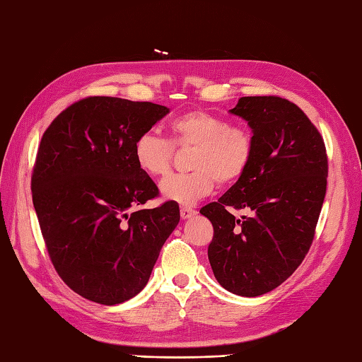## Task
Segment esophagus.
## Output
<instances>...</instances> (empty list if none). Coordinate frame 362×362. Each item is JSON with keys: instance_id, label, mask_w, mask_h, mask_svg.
Segmentation results:
<instances>
[{"instance_id": "34e87169", "label": "esophagus", "mask_w": 362, "mask_h": 362, "mask_svg": "<svg viewBox=\"0 0 362 362\" xmlns=\"http://www.w3.org/2000/svg\"><path fill=\"white\" fill-rule=\"evenodd\" d=\"M180 214H181V217L186 220V218H190L192 216H195L197 211L192 209V208H187V206H182V208L180 209Z\"/></svg>"}]
</instances>
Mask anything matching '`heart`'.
I'll use <instances>...</instances> for the list:
<instances>
[{"mask_svg":"<svg viewBox=\"0 0 362 362\" xmlns=\"http://www.w3.org/2000/svg\"><path fill=\"white\" fill-rule=\"evenodd\" d=\"M170 140L145 131L134 142L137 167L151 178L165 176L172 168L173 146L192 148V172L172 175L160 182V194L167 200L194 204L209 195L218 184L240 180L252 165L255 139L245 127L230 124L206 110H190L168 123Z\"/></svg>","mask_w":362,"mask_h":362,"instance_id":"1","label":"heart"}]
</instances>
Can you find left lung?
I'll use <instances>...</instances> for the list:
<instances>
[{
    "label": "left lung",
    "instance_id": "left-lung-1",
    "mask_svg": "<svg viewBox=\"0 0 362 362\" xmlns=\"http://www.w3.org/2000/svg\"><path fill=\"white\" fill-rule=\"evenodd\" d=\"M231 114L253 131L252 165L234 186L203 206L214 238V276L242 297L274 291L303 262L327 194V148L308 115L279 97H242ZM247 209L235 219L229 208Z\"/></svg>",
    "mask_w": 362,
    "mask_h": 362
}]
</instances>
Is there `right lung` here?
Returning a JSON list of instances; mask_svg holds the SVG:
<instances>
[{
    "mask_svg": "<svg viewBox=\"0 0 362 362\" xmlns=\"http://www.w3.org/2000/svg\"><path fill=\"white\" fill-rule=\"evenodd\" d=\"M165 106L115 97L73 103L43 132L31 176L34 209L57 275L100 305L144 289L180 206L142 209L159 189L134 160V142Z\"/></svg>",
    "mask_w": 362,
    "mask_h": 362,
    "instance_id": "obj_1",
    "label": "right lung"
}]
</instances>
